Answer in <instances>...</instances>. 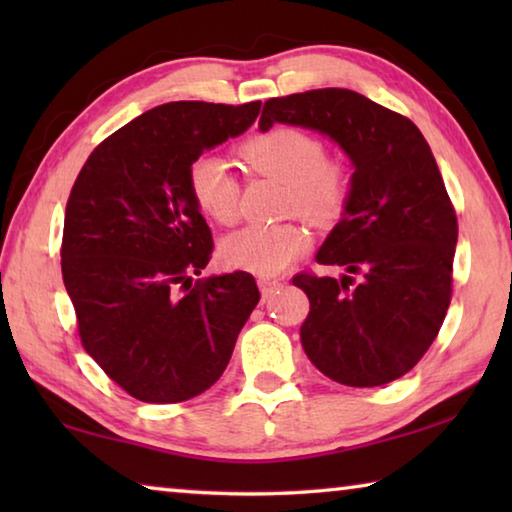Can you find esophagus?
<instances>
[{
	"label": "esophagus",
	"instance_id": "34e87169",
	"mask_svg": "<svg viewBox=\"0 0 512 512\" xmlns=\"http://www.w3.org/2000/svg\"><path fill=\"white\" fill-rule=\"evenodd\" d=\"M259 289H262V298L268 300L273 296V293L280 291L282 287V280H275V277H259Z\"/></svg>",
	"mask_w": 512,
	"mask_h": 512
}]
</instances>
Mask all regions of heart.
Instances as JSON below:
<instances>
[{
	"mask_svg": "<svg viewBox=\"0 0 512 512\" xmlns=\"http://www.w3.org/2000/svg\"><path fill=\"white\" fill-rule=\"evenodd\" d=\"M241 155L250 169L287 183L284 212L318 225L339 221L350 203V176L339 160L325 158L323 142L300 128H271L248 137ZM187 187L198 210L228 225L239 214V180L219 155H198L187 169ZM311 232L296 219L248 225L223 239L221 257L232 268L275 275L307 253Z\"/></svg>",
	"mask_w": 512,
	"mask_h": 512,
	"instance_id": "obj_1",
	"label": "heart"
}]
</instances>
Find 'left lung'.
<instances>
[{"mask_svg": "<svg viewBox=\"0 0 512 512\" xmlns=\"http://www.w3.org/2000/svg\"><path fill=\"white\" fill-rule=\"evenodd\" d=\"M275 121L329 135L354 164L348 210L316 255L350 275H293L309 298L302 348L345 386L400 379L436 341L452 302L458 221L436 158L409 117L352 90L268 99L259 128Z\"/></svg>", "mask_w": 512, "mask_h": 512, "instance_id": "obj_1", "label": "left lung"}]
</instances>
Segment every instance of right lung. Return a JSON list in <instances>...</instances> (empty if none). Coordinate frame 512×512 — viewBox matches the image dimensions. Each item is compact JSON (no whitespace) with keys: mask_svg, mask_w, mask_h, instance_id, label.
Segmentation results:
<instances>
[{"mask_svg":"<svg viewBox=\"0 0 512 512\" xmlns=\"http://www.w3.org/2000/svg\"><path fill=\"white\" fill-rule=\"evenodd\" d=\"M262 101H173L108 135L65 207L60 268L85 352L146 404H176L223 375L259 302L246 271L194 280L212 230L187 187L205 149L253 124Z\"/></svg>","mask_w":512,"mask_h":512,"instance_id":"obj_1","label":"right lung"}]
</instances>
